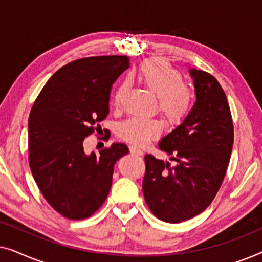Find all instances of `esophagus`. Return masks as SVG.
Here are the masks:
<instances>
[{
    "instance_id": "obj_1",
    "label": "esophagus",
    "mask_w": 262,
    "mask_h": 262,
    "mask_svg": "<svg viewBox=\"0 0 262 262\" xmlns=\"http://www.w3.org/2000/svg\"><path fill=\"white\" fill-rule=\"evenodd\" d=\"M130 152L132 154V155H135V156H142L143 155L142 150L135 148V146H130Z\"/></svg>"
}]
</instances>
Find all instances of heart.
Returning a JSON list of instances; mask_svg holds the SVG:
<instances>
[{
	"mask_svg": "<svg viewBox=\"0 0 262 262\" xmlns=\"http://www.w3.org/2000/svg\"><path fill=\"white\" fill-rule=\"evenodd\" d=\"M138 80L149 91L157 95L159 108L171 124H179L187 117L192 105V92L182 83L181 74L162 60H148L137 73ZM127 89L126 82H121L113 94V103L119 105ZM162 131V124L157 119L128 118L119 125L120 138L132 145L142 146L156 138Z\"/></svg>",
	"mask_w": 262,
	"mask_h": 262,
	"instance_id": "heart-1",
	"label": "heart"
}]
</instances>
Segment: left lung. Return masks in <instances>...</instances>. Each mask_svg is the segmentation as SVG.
Instances as JSON below:
<instances>
[{"instance_id":"obj_1","label":"left lung","mask_w":262,"mask_h":262,"mask_svg":"<svg viewBox=\"0 0 262 262\" xmlns=\"http://www.w3.org/2000/svg\"><path fill=\"white\" fill-rule=\"evenodd\" d=\"M189 76L194 84V105L159 143L177 166L170 167L152 155L144 157V199L151 212L168 223L187 221L210 205L223 182L234 144L231 113L223 88L203 70L192 68Z\"/></svg>"}]
</instances>
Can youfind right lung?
I'll list each match as a JSON object with an SVG mask.
<instances>
[{
  "label": "right lung",
  "instance_id": "obj_1",
  "mask_svg": "<svg viewBox=\"0 0 262 262\" xmlns=\"http://www.w3.org/2000/svg\"><path fill=\"white\" fill-rule=\"evenodd\" d=\"M128 67L126 56L74 60L52 75L31 110L32 175L46 202L69 220L87 218L102 205L114 164L128 154L124 143H113L99 156L83 149L84 138L110 112L111 87Z\"/></svg>",
  "mask_w": 262,
  "mask_h": 262
}]
</instances>
